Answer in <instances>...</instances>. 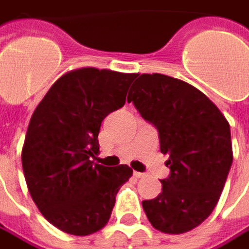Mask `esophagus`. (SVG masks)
I'll use <instances>...</instances> for the list:
<instances>
[{
	"instance_id": "34e87169",
	"label": "esophagus",
	"mask_w": 249,
	"mask_h": 249,
	"mask_svg": "<svg viewBox=\"0 0 249 249\" xmlns=\"http://www.w3.org/2000/svg\"><path fill=\"white\" fill-rule=\"evenodd\" d=\"M134 176H135L136 178H143L146 174L145 173H139V171H134Z\"/></svg>"
}]
</instances>
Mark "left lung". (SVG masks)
<instances>
[{"instance_id":"left-lung-1","label":"left lung","mask_w":249,"mask_h":249,"mask_svg":"<svg viewBox=\"0 0 249 249\" xmlns=\"http://www.w3.org/2000/svg\"><path fill=\"white\" fill-rule=\"evenodd\" d=\"M128 93L141 115L159 131L170 176L142 206L150 224L182 234L205 222L217 205L232 163L230 125L216 104L189 85L161 73H142Z\"/></svg>"}]
</instances>
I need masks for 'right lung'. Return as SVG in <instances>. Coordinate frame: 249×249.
I'll list each match as a JSON object with an SVG mask.
<instances>
[{
	"label": "right lung",
	"mask_w": 249,
	"mask_h": 249,
	"mask_svg": "<svg viewBox=\"0 0 249 249\" xmlns=\"http://www.w3.org/2000/svg\"><path fill=\"white\" fill-rule=\"evenodd\" d=\"M136 73L79 68L62 75L27 126L22 167L30 196L53 226L89 235L110 220L115 195L132 176L126 164L106 167L99 153L104 118L121 108Z\"/></svg>",
	"instance_id": "right-lung-1"
}]
</instances>
